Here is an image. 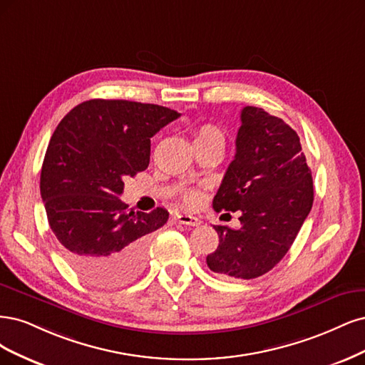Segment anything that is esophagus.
<instances>
[{
  "instance_id": "1",
  "label": "esophagus",
  "mask_w": 365,
  "mask_h": 365,
  "mask_svg": "<svg viewBox=\"0 0 365 365\" xmlns=\"http://www.w3.org/2000/svg\"><path fill=\"white\" fill-rule=\"evenodd\" d=\"M175 220H178L180 225H186V226H200V225H202L200 218H197L194 215H190V214H179Z\"/></svg>"
}]
</instances>
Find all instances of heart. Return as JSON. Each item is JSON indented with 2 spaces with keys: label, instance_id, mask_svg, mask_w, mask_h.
<instances>
[{
  "label": "heart",
  "instance_id": "b5f03b06",
  "mask_svg": "<svg viewBox=\"0 0 365 365\" xmlns=\"http://www.w3.org/2000/svg\"><path fill=\"white\" fill-rule=\"evenodd\" d=\"M195 140H212V143H220L225 144V135L220 130L218 127L212 124H205L198 128V132L195 135ZM183 203L190 207L197 206L200 202H202V191L197 190V187H191V190H186L182 195Z\"/></svg>",
  "mask_w": 365,
  "mask_h": 365
}]
</instances>
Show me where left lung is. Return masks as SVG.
<instances>
[{
  "label": "left lung",
  "instance_id": "obj_1",
  "mask_svg": "<svg viewBox=\"0 0 365 365\" xmlns=\"http://www.w3.org/2000/svg\"><path fill=\"white\" fill-rule=\"evenodd\" d=\"M312 202V174L299 135L277 116L245 106L235 159L212 203L217 212L241 210V226H214L220 244L207 255V267L233 279L268 273L289 250Z\"/></svg>",
  "mask_w": 365,
  "mask_h": 365
}]
</instances>
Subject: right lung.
Instances as JSON below:
<instances>
[{"instance_id": "right-lung-1", "label": "right lung", "mask_w": 365, "mask_h": 365, "mask_svg": "<svg viewBox=\"0 0 365 365\" xmlns=\"http://www.w3.org/2000/svg\"><path fill=\"white\" fill-rule=\"evenodd\" d=\"M180 113L158 104L89 100L58 123L41 171V195L65 259L89 284L133 282L151 233L168 221L156 207L135 212L118 198L124 179L150 163V139Z\"/></svg>"}]
</instances>
